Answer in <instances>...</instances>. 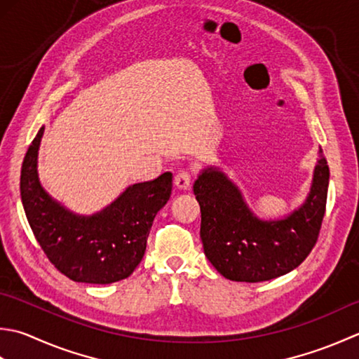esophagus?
<instances>
[{
  "instance_id": "34e87169",
  "label": "esophagus",
  "mask_w": 359,
  "mask_h": 359,
  "mask_svg": "<svg viewBox=\"0 0 359 359\" xmlns=\"http://www.w3.org/2000/svg\"><path fill=\"white\" fill-rule=\"evenodd\" d=\"M175 186L181 190L190 189V173L186 170L178 172L177 177H175Z\"/></svg>"
}]
</instances>
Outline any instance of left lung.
<instances>
[{"label": "left lung", "instance_id": "obj_1", "mask_svg": "<svg viewBox=\"0 0 359 359\" xmlns=\"http://www.w3.org/2000/svg\"><path fill=\"white\" fill-rule=\"evenodd\" d=\"M327 161L319 149L310 192L282 218L263 220L218 167L203 169L194 184L201 209L204 254L218 273L236 282H263L297 268L316 243L325 214Z\"/></svg>", "mask_w": 359, "mask_h": 359}]
</instances>
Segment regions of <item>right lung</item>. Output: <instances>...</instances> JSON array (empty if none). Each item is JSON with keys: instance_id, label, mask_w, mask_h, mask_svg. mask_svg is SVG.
Instances as JSON below:
<instances>
[{"instance_id": "obj_1", "label": "right lung", "mask_w": 359, "mask_h": 359, "mask_svg": "<svg viewBox=\"0 0 359 359\" xmlns=\"http://www.w3.org/2000/svg\"><path fill=\"white\" fill-rule=\"evenodd\" d=\"M39 130L21 167L20 192L27 222L50 263L71 280L107 285L141 263L153 220L172 194V173L128 186L107 208L80 215L50 196L39 178Z\"/></svg>"}]
</instances>
